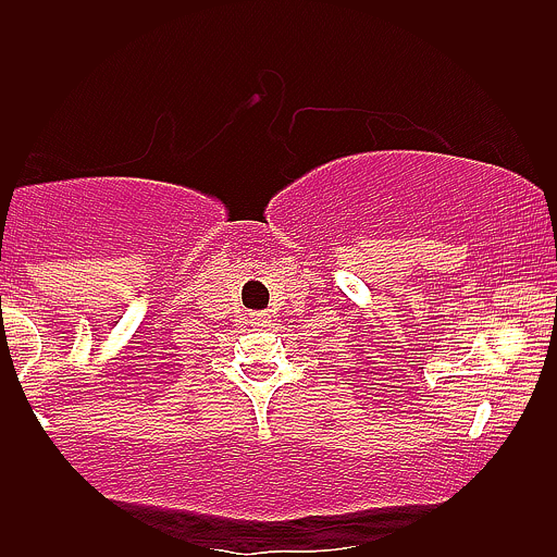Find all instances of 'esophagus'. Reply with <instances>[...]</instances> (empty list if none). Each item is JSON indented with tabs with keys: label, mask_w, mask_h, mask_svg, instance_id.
I'll list each match as a JSON object with an SVG mask.
<instances>
[{
	"label": "esophagus",
	"mask_w": 557,
	"mask_h": 557,
	"mask_svg": "<svg viewBox=\"0 0 557 557\" xmlns=\"http://www.w3.org/2000/svg\"><path fill=\"white\" fill-rule=\"evenodd\" d=\"M249 321L255 329H267V325H270V318H267V313H251Z\"/></svg>",
	"instance_id": "1"
}]
</instances>
